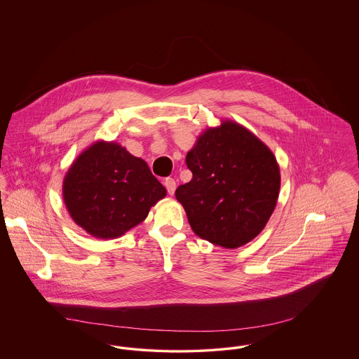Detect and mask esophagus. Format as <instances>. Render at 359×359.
Instances as JSON below:
<instances>
[{
  "label": "esophagus",
  "instance_id": "1",
  "mask_svg": "<svg viewBox=\"0 0 359 359\" xmlns=\"http://www.w3.org/2000/svg\"><path fill=\"white\" fill-rule=\"evenodd\" d=\"M164 186L167 188V191H168V194H170V195H173V194H175V189H176V182H175L172 177H167V179L164 180Z\"/></svg>",
  "mask_w": 359,
  "mask_h": 359
}]
</instances>
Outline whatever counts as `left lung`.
<instances>
[{
	"instance_id": "8db88e82",
	"label": "left lung",
	"mask_w": 359,
	"mask_h": 359,
	"mask_svg": "<svg viewBox=\"0 0 359 359\" xmlns=\"http://www.w3.org/2000/svg\"><path fill=\"white\" fill-rule=\"evenodd\" d=\"M192 179L176 188L194 233L236 249L262 231L277 203L280 168L272 151L233 121L198 137L186 157Z\"/></svg>"
}]
</instances>
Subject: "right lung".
<instances>
[{"label": "right lung", "mask_w": 359, "mask_h": 359, "mask_svg": "<svg viewBox=\"0 0 359 359\" xmlns=\"http://www.w3.org/2000/svg\"><path fill=\"white\" fill-rule=\"evenodd\" d=\"M165 195L148 164L116 142L93 144L72 163L63 182L71 218L97 238H118Z\"/></svg>", "instance_id": "obj_1"}]
</instances>
